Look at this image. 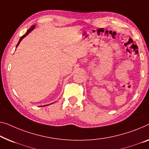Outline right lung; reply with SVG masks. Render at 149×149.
I'll use <instances>...</instances> for the list:
<instances>
[{
	"mask_svg": "<svg viewBox=\"0 0 149 149\" xmlns=\"http://www.w3.org/2000/svg\"><path fill=\"white\" fill-rule=\"evenodd\" d=\"M35 25H33L32 26H31V27L30 29H29L28 31H26V33H25V35H23V36H22L21 37V39H19V42H18V43H17V47H18V45H19V43H20V42H21V41H22V39H23V38H25V37L26 36V35H27L28 34H29V33L31 31H33V29H35Z\"/></svg>",
	"mask_w": 149,
	"mask_h": 149,
	"instance_id": "1",
	"label": "right lung"
}]
</instances>
